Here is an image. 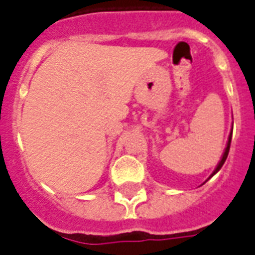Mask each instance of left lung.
I'll list each match as a JSON object with an SVG mask.
<instances>
[{
  "label": "left lung",
  "mask_w": 255,
  "mask_h": 255,
  "mask_svg": "<svg viewBox=\"0 0 255 255\" xmlns=\"http://www.w3.org/2000/svg\"><path fill=\"white\" fill-rule=\"evenodd\" d=\"M231 141H232V132H231V134H229V138H228V144H227V148H225V150H224V154H223V157H221L220 162H219V165H217V167H216V169H215V171H214V173H212V174H211V177H214V175L216 174L217 171L220 170V169H221V166H223V165H224L225 160H227V157H228L229 148H231Z\"/></svg>",
  "instance_id": "8db88e82"
}]
</instances>
